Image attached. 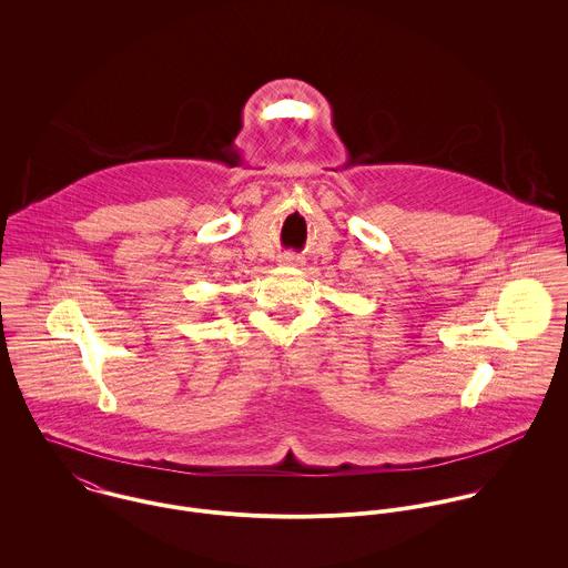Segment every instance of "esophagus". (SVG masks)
I'll return each instance as SVG.
<instances>
[{
	"label": "esophagus",
	"mask_w": 568,
	"mask_h": 568,
	"mask_svg": "<svg viewBox=\"0 0 568 568\" xmlns=\"http://www.w3.org/2000/svg\"><path fill=\"white\" fill-rule=\"evenodd\" d=\"M295 262H297L295 255H284V257H282V264H295Z\"/></svg>",
	"instance_id": "34e87169"
}]
</instances>
